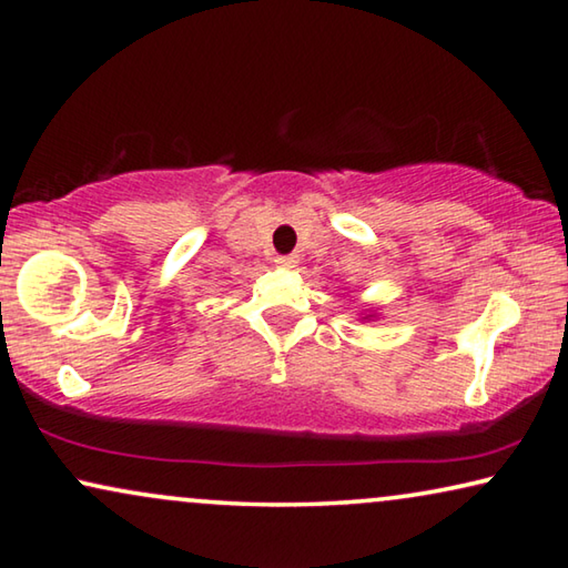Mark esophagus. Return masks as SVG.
Wrapping results in <instances>:
<instances>
[{
	"mask_svg": "<svg viewBox=\"0 0 568 568\" xmlns=\"http://www.w3.org/2000/svg\"><path fill=\"white\" fill-rule=\"evenodd\" d=\"M275 265L277 267H287V271H291V267L297 265V255H277L275 257Z\"/></svg>",
	"mask_w": 568,
	"mask_h": 568,
	"instance_id": "1",
	"label": "esophagus"
}]
</instances>
